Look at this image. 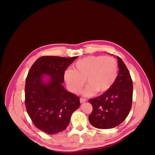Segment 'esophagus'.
<instances>
[{
    "instance_id": "obj_1",
    "label": "esophagus",
    "mask_w": 155,
    "mask_h": 155,
    "mask_svg": "<svg viewBox=\"0 0 155 155\" xmlns=\"http://www.w3.org/2000/svg\"><path fill=\"white\" fill-rule=\"evenodd\" d=\"M87 101V100L86 99H85V98H80V103L81 104H83V103H84V102H85Z\"/></svg>"
}]
</instances>
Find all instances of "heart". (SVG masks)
Returning a JSON list of instances; mask_svg holds the SVG:
<instances>
[{
  "label": "heart",
  "instance_id": "heart-1",
  "mask_svg": "<svg viewBox=\"0 0 155 155\" xmlns=\"http://www.w3.org/2000/svg\"><path fill=\"white\" fill-rule=\"evenodd\" d=\"M118 64L110 56L91 55L78 60L74 69L67 70L65 82L72 92L78 94L86 82L83 94L91 96L95 92H105L112 87L118 76Z\"/></svg>",
  "mask_w": 155,
  "mask_h": 155
}]
</instances>
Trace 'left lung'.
<instances>
[{
    "label": "left lung",
    "instance_id": "1",
    "mask_svg": "<svg viewBox=\"0 0 155 155\" xmlns=\"http://www.w3.org/2000/svg\"><path fill=\"white\" fill-rule=\"evenodd\" d=\"M117 59L119 72L114 85L102 95L88 100L93 107L88 120L97 129H111L119 125L128 116L132 106V79L123 61L118 56Z\"/></svg>",
    "mask_w": 155,
    "mask_h": 155
}]
</instances>
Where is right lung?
Returning a JSON list of instances; mask_svg holds the SVG:
<instances>
[{"mask_svg": "<svg viewBox=\"0 0 155 155\" xmlns=\"http://www.w3.org/2000/svg\"><path fill=\"white\" fill-rule=\"evenodd\" d=\"M78 57L43 56L30 68L26 79L25 105L37 129L49 134L64 130L71 115L80 106L79 97L62 85L67 68ZM51 79L43 81V75Z\"/></svg>", "mask_w": 155, "mask_h": 155, "instance_id": "add662e5", "label": "right lung"}]
</instances>
